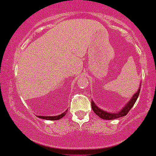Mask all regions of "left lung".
Masks as SVG:
<instances>
[{
  "label": "left lung",
  "mask_w": 156,
  "mask_h": 156,
  "mask_svg": "<svg viewBox=\"0 0 156 156\" xmlns=\"http://www.w3.org/2000/svg\"><path fill=\"white\" fill-rule=\"evenodd\" d=\"M139 93H140V88L138 90V92H137L136 94H134L133 98H131V101L128 103V104H127L126 106L123 108L120 112L116 113V114H111V113H108L107 112V111H103V110H101L98 107L96 106L95 104H94L93 101H91V107H92V109L93 111H94V112L98 116H99L100 118H102V119L113 120V119H115V118H121V117L125 116V115L128 114V113L129 112V111L131 109V108L134 106L135 101H136L137 99H138Z\"/></svg>",
  "instance_id": "8db88e82"
}]
</instances>
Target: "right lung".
<instances>
[{
	"instance_id": "right-lung-1",
	"label": "right lung",
	"mask_w": 156,
	"mask_h": 156,
	"mask_svg": "<svg viewBox=\"0 0 156 156\" xmlns=\"http://www.w3.org/2000/svg\"><path fill=\"white\" fill-rule=\"evenodd\" d=\"M66 114V112L62 113L60 115H58V116H53V117H45V116H38V118H42V119H45V120H52V121H55V120H59L60 118H62V117L64 116Z\"/></svg>"
}]
</instances>
